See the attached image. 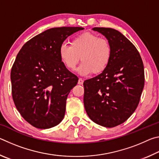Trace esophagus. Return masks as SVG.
<instances>
[{
    "label": "esophagus",
    "mask_w": 159,
    "mask_h": 159,
    "mask_svg": "<svg viewBox=\"0 0 159 159\" xmlns=\"http://www.w3.org/2000/svg\"><path fill=\"white\" fill-rule=\"evenodd\" d=\"M78 83H79V85H83V80L81 79V78H79V82H78Z\"/></svg>",
    "instance_id": "1"
}]
</instances>
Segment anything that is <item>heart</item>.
Returning <instances> with one entry per match:
<instances>
[{
	"instance_id": "1",
	"label": "heart",
	"mask_w": 159,
	"mask_h": 159,
	"mask_svg": "<svg viewBox=\"0 0 159 159\" xmlns=\"http://www.w3.org/2000/svg\"><path fill=\"white\" fill-rule=\"evenodd\" d=\"M70 43L71 45L62 44L59 50L60 60L69 71L76 69L80 59L82 63L78 72L82 76L99 74L109 65L112 48L105 38L85 32L75 37Z\"/></svg>"
}]
</instances>
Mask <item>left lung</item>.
Listing matches in <instances>:
<instances>
[{"mask_svg": "<svg viewBox=\"0 0 159 159\" xmlns=\"http://www.w3.org/2000/svg\"><path fill=\"white\" fill-rule=\"evenodd\" d=\"M112 48L104 71L83 83V102L93 122L107 128L124 123L138 106L144 85V65L135 46L117 30L95 27Z\"/></svg>", "mask_w": 159, "mask_h": 159, "instance_id": "1", "label": "left lung"}]
</instances>
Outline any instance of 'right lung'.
<instances>
[{
    "instance_id": "right-lung-1",
    "label": "right lung",
    "mask_w": 159,
    "mask_h": 159,
    "mask_svg": "<svg viewBox=\"0 0 159 159\" xmlns=\"http://www.w3.org/2000/svg\"><path fill=\"white\" fill-rule=\"evenodd\" d=\"M83 29H48L17 54L10 74L12 99L21 116L35 128H52L64 118L67 96L79 79L64 65L59 50L67 37Z\"/></svg>"
}]
</instances>
